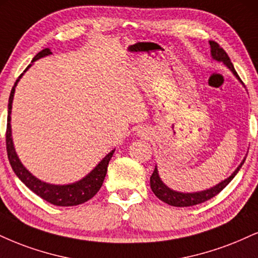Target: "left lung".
<instances>
[{
  "mask_svg": "<svg viewBox=\"0 0 258 258\" xmlns=\"http://www.w3.org/2000/svg\"><path fill=\"white\" fill-rule=\"evenodd\" d=\"M209 44H210V54H212V57L214 60L218 62H222V63L234 74L235 78L243 84L240 78H239L237 72H235L233 63L231 62V58L228 57L227 52L223 50L221 46H220L216 42H214V40H209ZM245 159H246V157H244V160L241 161L240 164H239L237 168H235L234 172L232 173L227 179L222 180L221 182H219L218 185L213 186V187L207 188V190H203V191H198V192H179V191L169 188L168 186L161 180L159 175V170H157V166H155L153 175L150 176V187L155 194V196L159 198V200L164 202V203L169 204V206H173V207L196 206V204H201L203 203V202L209 201L210 198L215 197L216 195L220 194V192H221L223 188L229 184V182H231V180L237 175V173L240 170L241 166H243L245 162Z\"/></svg>",
  "mask_w": 258,
  "mask_h": 258,
  "instance_id": "8db88e82",
  "label": "left lung"
}]
</instances>
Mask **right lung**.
Masks as SVG:
<instances>
[{
    "mask_svg": "<svg viewBox=\"0 0 258 258\" xmlns=\"http://www.w3.org/2000/svg\"><path fill=\"white\" fill-rule=\"evenodd\" d=\"M51 54L52 52L49 48L43 49L42 51H39L38 54L33 57L32 62H31L29 66L26 67V70L24 71V73L26 72L31 66H32L33 62ZM24 73L21 74L19 78L17 79V82L14 83V86L13 89H12L11 95H9V101H8L6 145H7V154H8L9 163H11L12 168H13L14 173L17 174L18 178H19L31 191L35 192L37 196L43 198V200L49 202V203L54 204V206H58V207H73V206H78V204L85 203V202L91 200V198L99 191V188H101L102 184H103V180L105 178V174H107L108 164H109V161L111 159V156H113L115 149L111 150L108 155H105L103 159L101 160V162H99L88 175H85L83 179H80L76 182H71V184H66V185H55V184H49V182L42 181V180L36 178V176L33 175L23 163H21L19 156H18L17 151H15L13 138H12V125H11L12 104H13L15 88H17L18 83H19L21 77L24 76Z\"/></svg>",
    "mask_w": 258,
    "mask_h": 258,
    "instance_id": "1",
    "label": "right lung"
}]
</instances>
